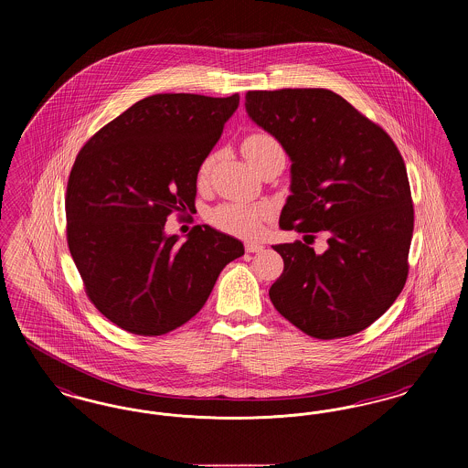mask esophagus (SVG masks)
I'll return each mask as SVG.
<instances>
[{"instance_id": "1", "label": "esophagus", "mask_w": 468, "mask_h": 468, "mask_svg": "<svg viewBox=\"0 0 468 468\" xmlns=\"http://www.w3.org/2000/svg\"><path fill=\"white\" fill-rule=\"evenodd\" d=\"M265 247L261 244H254V242H249V244H245V250L247 252H250V254H254V252H261Z\"/></svg>"}]
</instances>
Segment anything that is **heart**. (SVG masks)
Segmentation results:
<instances>
[{
    "instance_id": "obj_1",
    "label": "heart",
    "mask_w": 468,
    "mask_h": 468,
    "mask_svg": "<svg viewBox=\"0 0 468 468\" xmlns=\"http://www.w3.org/2000/svg\"><path fill=\"white\" fill-rule=\"evenodd\" d=\"M242 151L249 163L258 170L270 157H284V149L279 144V140L273 134L267 132H254L249 133L242 142ZM214 154L203 157L198 166L197 178L198 182H205L212 165H214ZM268 219V208L263 205H242V203H223L210 210L208 221L216 228L223 229L226 233L239 235L244 239L258 237L263 229V224Z\"/></svg>"
}]
</instances>
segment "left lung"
I'll return each mask as SVG.
<instances>
[{"mask_svg": "<svg viewBox=\"0 0 468 468\" xmlns=\"http://www.w3.org/2000/svg\"><path fill=\"white\" fill-rule=\"evenodd\" d=\"M245 111L292 161L279 226L330 235L321 256L302 242L273 245L284 260L268 291L273 307L321 340L368 328L409 275L414 207L399 147L330 90H247Z\"/></svg>", "mask_w": 468, "mask_h": 468, "instance_id": "left-lung-1", "label": "left lung"}]
</instances>
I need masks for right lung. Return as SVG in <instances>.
I'll return each mask as SVG.
<instances>
[{
  "label": "right lung",
  "mask_w": 468,
  "mask_h": 468,
  "mask_svg": "<svg viewBox=\"0 0 468 468\" xmlns=\"http://www.w3.org/2000/svg\"><path fill=\"white\" fill-rule=\"evenodd\" d=\"M239 94H153L92 134L67 186V240L90 303L130 334L165 335L200 312L240 240L203 224L165 237L195 208L197 172Z\"/></svg>",
  "instance_id": "1"
}]
</instances>
